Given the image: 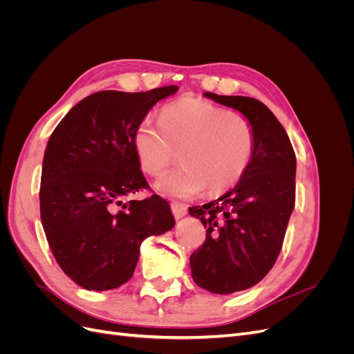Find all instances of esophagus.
Segmentation results:
<instances>
[{
	"instance_id": "34e87169",
	"label": "esophagus",
	"mask_w": 354,
	"mask_h": 354,
	"mask_svg": "<svg viewBox=\"0 0 354 354\" xmlns=\"http://www.w3.org/2000/svg\"><path fill=\"white\" fill-rule=\"evenodd\" d=\"M171 211H173L174 217L178 220L181 217H185L187 214V205L183 202H171Z\"/></svg>"
}]
</instances>
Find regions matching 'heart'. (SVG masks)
Returning <instances> with one entry per match:
<instances>
[{
	"instance_id": "heart-1",
	"label": "heart",
	"mask_w": 354,
	"mask_h": 354,
	"mask_svg": "<svg viewBox=\"0 0 354 354\" xmlns=\"http://www.w3.org/2000/svg\"><path fill=\"white\" fill-rule=\"evenodd\" d=\"M140 165L159 176L180 151L181 165L156 180L167 196L192 198L208 187L211 194L233 187L248 168L254 149L252 124L211 102L186 97L167 104L159 122L145 120L134 134Z\"/></svg>"
}]
</instances>
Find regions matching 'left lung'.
Returning <instances> with one entry per match:
<instances>
[{"mask_svg":"<svg viewBox=\"0 0 354 354\" xmlns=\"http://www.w3.org/2000/svg\"><path fill=\"white\" fill-rule=\"evenodd\" d=\"M203 95L243 113L255 131L252 159L236 186L189 208L207 227L205 242L190 255L192 277L209 292L232 294L259 283L277 260L295 205L297 160L285 128L264 103Z\"/></svg>","mask_w":354,"mask_h":354,"instance_id":"1","label":"left lung"}]
</instances>
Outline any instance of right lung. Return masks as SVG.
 I'll use <instances>...</instances> for the list:
<instances>
[{
	"instance_id": "right-lung-1",
	"label": "right lung",
	"mask_w": 354,
	"mask_h": 354,
	"mask_svg": "<svg viewBox=\"0 0 354 354\" xmlns=\"http://www.w3.org/2000/svg\"><path fill=\"white\" fill-rule=\"evenodd\" d=\"M177 90L94 93L73 106L47 143L41 223L60 269L88 291L130 281L142 242L174 227L164 198L124 201L149 189L134 146L137 127Z\"/></svg>"
}]
</instances>
